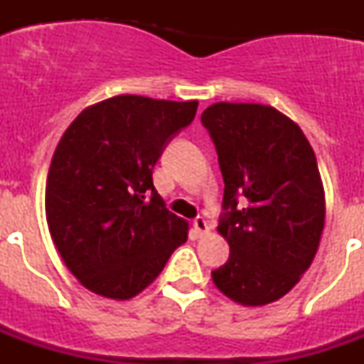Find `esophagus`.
<instances>
[{
	"instance_id": "esophagus-1",
	"label": "esophagus",
	"mask_w": 364,
	"mask_h": 364,
	"mask_svg": "<svg viewBox=\"0 0 364 364\" xmlns=\"http://www.w3.org/2000/svg\"><path fill=\"white\" fill-rule=\"evenodd\" d=\"M193 228H195V231L198 233V237H204V235L210 233V224H208V220H205L204 217L195 218V220H193Z\"/></svg>"
}]
</instances>
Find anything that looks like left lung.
<instances>
[{
  "label": "left lung",
  "mask_w": 364,
  "mask_h": 364,
  "mask_svg": "<svg viewBox=\"0 0 364 364\" xmlns=\"http://www.w3.org/2000/svg\"><path fill=\"white\" fill-rule=\"evenodd\" d=\"M224 178L218 233L230 259L215 286L242 306L279 301L310 268L326 202L317 159L297 124L272 105L218 102L202 112Z\"/></svg>",
  "instance_id": "8db88e82"
}]
</instances>
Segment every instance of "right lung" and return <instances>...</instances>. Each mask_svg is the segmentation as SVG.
<instances>
[{"mask_svg":"<svg viewBox=\"0 0 364 364\" xmlns=\"http://www.w3.org/2000/svg\"><path fill=\"white\" fill-rule=\"evenodd\" d=\"M198 102L120 95L83 109L58 142L45 188L50 237L87 290L127 301L159 277L189 224L167 210L153 167Z\"/></svg>","mask_w":364,"mask_h":364,"instance_id":"1","label":"right lung"}]
</instances>
